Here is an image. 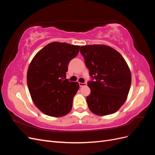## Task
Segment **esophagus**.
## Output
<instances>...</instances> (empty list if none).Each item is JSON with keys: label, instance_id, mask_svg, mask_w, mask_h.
Returning a JSON list of instances; mask_svg holds the SVG:
<instances>
[{"label": "esophagus", "instance_id": "34e87169", "mask_svg": "<svg viewBox=\"0 0 155 155\" xmlns=\"http://www.w3.org/2000/svg\"><path fill=\"white\" fill-rule=\"evenodd\" d=\"M79 86H80L81 87H84V86H86L87 85V83L85 82V83H79Z\"/></svg>", "mask_w": 155, "mask_h": 155}]
</instances>
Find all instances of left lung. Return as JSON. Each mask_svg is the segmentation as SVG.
I'll return each instance as SVG.
<instances>
[{
	"instance_id": "obj_1",
	"label": "left lung",
	"mask_w": 155,
	"mask_h": 155,
	"mask_svg": "<svg viewBox=\"0 0 155 155\" xmlns=\"http://www.w3.org/2000/svg\"><path fill=\"white\" fill-rule=\"evenodd\" d=\"M80 52L92 79L87 83L91 88L87 97L89 109L98 116L114 113L126 101L130 90L131 74L127 64L109 46H82Z\"/></svg>"
}]
</instances>
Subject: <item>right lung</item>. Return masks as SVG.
I'll use <instances>...</instances> for the list:
<instances>
[{
    "mask_svg": "<svg viewBox=\"0 0 155 155\" xmlns=\"http://www.w3.org/2000/svg\"><path fill=\"white\" fill-rule=\"evenodd\" d=\"M79 47L53 42L37 52L29 65V92L35 106L46 115L61 117L72 109L73 98L79 85L66 79L67 72L68 64L76 57Z\"/></svg>",
    "mask_w": 155,
    "mask_h": 155,
    "instance_id": "add662e5",
    "label": "right lung"
}]
</instances>
